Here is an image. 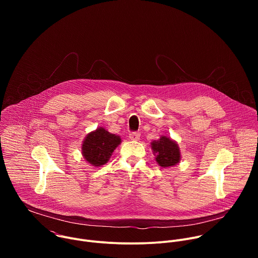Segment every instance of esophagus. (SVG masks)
Here are the masks:
<instances>
[{
	"instance_id": "34e87169",
	"label": "esophagus",
	"mask_w": 258,
	"mask_h": 258,
	"mask_svg": "<svg viewBox=\"0 0 258 258\" xmlns=\"http://www.w3.org/2000/svg\"><path fill=\"white\" fill-rule=\"evenodd\" d=\"M130 139L133 141H138L140 139V133H138V132L130 133Z\"/></svg>"
}]
</instances>
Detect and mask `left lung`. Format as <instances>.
Instances as JSON below:
<instances>
[{"label": "left lung", "mask_w": 258, "mask_h": 258, "mask_svg": "<svg viewBox=\"0 0 258 258\" xmlns=\"http://www.w3.org/2000/svg\"><path fill=\"white\" fill-rule=\"evenodd\" d=\"M152 149L156 154V161L162 167L175 165L179 161L180 153L176 143L166 137L152 142Z\"/></svg>", "instance_id": "left-lung-1"}]
</instances>
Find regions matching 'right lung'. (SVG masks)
<instances>
[{"label": "right lung", "instance_id": "add662e5", "mask_svg": "<svg viewBox=\"0 0 258 258\" xmlns=\"http://www.w3.org/2000/svg\"><path fill=\"white\" fill-rule=\"evenodd\" d=\"M120 140L118 136L100 127L85 139L82 147L83 155L89 163L101 166L109 160L112 152L120 144Z\"/></svg>", "mask_w": 258, "mask_h": 258}]
</instances>
